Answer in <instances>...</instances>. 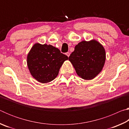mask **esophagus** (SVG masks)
Returning a JSON list of instances; mask_svg holds the SVG:
<instances>
[{"instance_id":"esophagus-1","label":"esophagus","mask_w":129,"mask_h":129,"mask_svg":"<svg viewBox=\"0 0 129 129\" xmlns=\"http://www.w3.org/2000/svg\"><path fill=\"white\" fill-rule=\"evenodd\" d=\"M66 55H67L68 57H69V56H70V53H69V52H67V53H66Z\"/></svg>"}]
</instances>
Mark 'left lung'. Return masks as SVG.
<instances>
[{
	"label": "left lung",
	"instance_id": "1",
	"mask_svg": "<svg viewBox=\"0 0 129 129\" xmlns=\"http://www.w3.org/2000/svg\"><path fill=\"white\" fill-rule=\"evenodd\" d=\"M105 59V50L95 40L79 43L69 57L78 76L86 80L93 79L101 72Z\"/></svg>",
	"mask_w": 129,
	"mask_h": 129
}]
</instances>
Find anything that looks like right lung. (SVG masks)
I'll use <instances>...</instances> for the list:
<instances>
[{"label":"right lung","instance_id":"1","mask_svg":"<svg viewBox=\"0 0 129 129\" xmlns=\"http://www.w3.org/2000/svg\"><path fill=\"white\" fill-rule=\"evenodd\" d=\"M68 56L51 45L36 43L27 55V65L30 74L41 83L52 81L57 76Z\"/></svg>","mask_w":129,"mask_h":129}]
</instances>
